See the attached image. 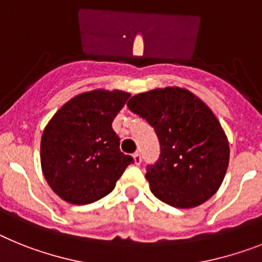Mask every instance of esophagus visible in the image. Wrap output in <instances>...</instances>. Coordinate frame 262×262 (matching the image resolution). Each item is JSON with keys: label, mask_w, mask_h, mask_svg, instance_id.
Masks as SVG:
<instances>
[{"label": "esophagus", "mask_w": 262, "mask_h": 262, "mask_svg": "<svg viewBox=\"0 0 262 262\" xmlns=\"http://www.w3.org/2000/svg\"><path fill=\"white\" fill-rule=\"evenodd\" d=\"M133 158H134V162H136V165H140V163L142 162V157H141L140 151H136V153L133 154Z\"/></svg>", "instance_id": "obj_1"}]
</instances>
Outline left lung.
Masks as SVG:
<instances>
[{
    "label": "left lung",
    "mask_w": 262,
    "mask_h": 262,
    "mask_svg": "<svg viewBox=\"0 0 262 262\" xmlns=\"http://www.w3.org/2000/svg\"><path fill=\"white\" fill-rule=\"evenodd\" d=\"M126 105L146 120L158 137L159 158L146 166L154 196L178 208H192L210 199L229 162L228 140L211 109L178 87L138 93Z\"/></svg>",
    "instance_id": "left-lung-1"
}]
</instances>
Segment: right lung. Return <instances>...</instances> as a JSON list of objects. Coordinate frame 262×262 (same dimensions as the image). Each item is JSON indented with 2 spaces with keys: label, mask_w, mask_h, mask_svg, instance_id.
<instances>
[{
  "label": "right lung",
  "mask_w": 262,
  "mask_h": 262,
  "mask_svg": "<svg viewBox=\"0 0 262 262\" xmlns=\"http://www.w3.org/2000/svg\"><path fill=\"white\" fill-rule=\"evenodd\" d=\"M121 91L96 90L77 95L47 124L40 162L47 183L72 204H90L112 192L133 157L120 150L112 128L129 99Z\"/></svg>",
  "instance_id": "right-lung-1"
}]
</instances>
